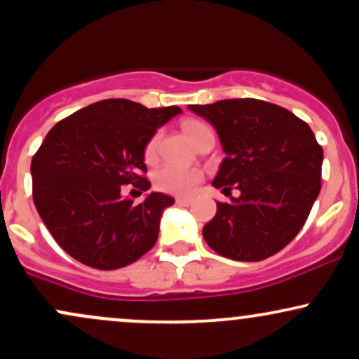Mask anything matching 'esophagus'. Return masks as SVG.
I'll return each instance as SVG.
<instances>
[{
  "label": "esophagus",
  "mask_w": 359,
  "mask_h": 359,
  "mask_svg": "<svg viewBox=\"0 0 359 359\" xmlns=\"http://www.w3.org/2000/svg\"><path fill=\"white\" fill-rule=\"evenodd\" d=\"M175 203L179 205H189L191 204V199H189V197H177Z\"/></svg>",
  "instance_id": "1"
}]
</instances>
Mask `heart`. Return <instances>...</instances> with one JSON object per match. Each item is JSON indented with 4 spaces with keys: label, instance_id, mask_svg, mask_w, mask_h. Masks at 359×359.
<instances>
[{
    "label": "heart",
    "instance_id": "1",
    "mask_svg": "<svg viewBox=\"0 0 359 359\" xmlns=\"http://www.w3.org/2000/svg\"><path fill=\"white\" fill-rule=\"evenodd\" d=\"M182 128L196 147H199L204 140L214 138L211 126L201 119H185ZM158 143H160V131L151 135L143 148V158L147 163H154L158 156ZM203 180V170L199 167H182V165H168L160 167L154 175V185L156 191L174 194V196H189L194 192V189Z\"/></svg>",
    "mask_w": 359,
    "mask_h": 359
}]
</instances>
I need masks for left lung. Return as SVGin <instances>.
<instances>
[{"mask_svg": "<svg viewBox=\"0 0 359 359\" xmlns=\"http://www.w3.org/2000/svg\"><path fill=\"white\" fill-rule=\"evenodd\" d=\"M219 135L226 158L212 185L231 196L217 203L204 240L221 257L262 262L278 253L306 224L320 191L323 147L306 121L271 102L224 100L191 104Z\"/></svg>", "mask_w": 359, "mask_h": 359, "instance_id": "left-lung-1", "label": "left lung"}]
</instances>
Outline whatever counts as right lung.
Segmentation results:
<instances>
[{"label": "right lung", "instance_id": "add662e5", "mask_svg": "<svg viewBox=\"0 0 359 359\" xmlns=\"http://www.w3.org/2000/svg\"><path fill=\"white\" fill-rule=\"evenodd\" d=\"M179 113L177 106L104 100L48 131L32 158L34 203L65 253L90 269L116 270L154 248L163 209L175 201L151 192L133 204L123 187L148 191L143 148Z\"/></svg>", "mask_w": 359, "mask_h": 359}]
</instances>
